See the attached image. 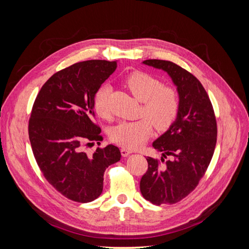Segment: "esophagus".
Segmentation results:
<instances>
[{"mask_svg": "<svg viewBox=\"0 0 249 249\" xmlns=\"http://www.w3.org/2000/svg\"><path fill=\"white\" fill-rule=\"evenodd\" d=\"M132 153H133L132 150L127 149V148H125V147H123V148H122V155H123V157H127V156H130Z\"/></svg>", "mask_w": 249, "mask_h": 249, "instance_id": "obj_1", "label": "esophagus"}]
</instances>
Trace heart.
Returning a JSON list of instances; mask_svg holds the SVG:
<instances>
[{
    "mask_svg": "<svg viewBox=\"0 0 249 249\" xmlns=\"http://www.w3.org/2000/svg\"><path fill=\"white\" fill-rule=\"evenodd\" d=\"M126 87L140 102H143L141 116L146 117L136 122H122L112 127L110 138L119 145L129 148L140 147L153 132V125L158 130H167L175 122L179 100L176 89L164 86L163 83L143 71H134L124 79ZM111 88L103 85L94 96V109L97 115L107 118L110 115L109 95Z\"/></svg>",
    "mask_w": 249,
    "mask_h": 249,
    "instance_id": "1",
    "label": "heart"
}]
</instances>
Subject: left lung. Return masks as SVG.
I'll list each match as a JSON object with an SVG mask.
<instances>
[{
  "label": "left lung",
  "instance_id": "8db88e82",
  "mask_svg": "<svg viewBox=\"0 0 249 249\" xmlns=\"http://www.w3.org/2000/svg\"><path fill=\"white\" fill-rule=\"evenodd\" d=\"M168 73L177 86L178 116L169 129L153 142L161 160L147 157V171L140 180V191L154 205L176 203L198 185L212 160L217 140L213 106L201 83L176 63L149 59L142 62ZM167 156L171 159L165 160Z\"/></svg>",
  "mask_w": 249,
  "mask_h": 249
}]
</instances>
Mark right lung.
<instances>
[{
	"instance_id": "obj_1",
	"label": "right lung",
	"mask_w": 249,
	"mask_h": 249,
	"mask_svg": "<svg viewBox=\"0 0 249 249\" xmlns=\"http://www.w3.org/2000/svg\"><path fill=\"white\" fill-rule=\"evenodd\" d=\"M116 67V61L106 60L74 63L53 74L33 105L29 138L35 160L48 182L73 201L99 197L105 170L122 157L112 144L97 147L92 155L84 150L103 140L93 123L94 96Z\"/></svg>"
}]
</instances>
